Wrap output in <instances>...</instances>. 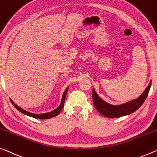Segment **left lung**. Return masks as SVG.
Listing matches in <instances>:
<instances>
[{"label":"left lung","mask_w":157,"mask_h":157,"mask_svg":"<svg viewBox=\"0 0 157 157\" xmlns=\"http://www.w3.org/2000/svg\"><path fill=\"white\" fill-rule=\"evenodd\" d=\"M151 82L150 81L147 87L138 98L129 101L120 105H113L107 103L106 102L97 95L94 89L92 90V98H93L94 105L96 110L100 113L102 115L109 118H117L120 117L127 115L133 113L143 105L145 101L147 96L148 95L149 91L150 89Z\"/></svg>","instance_id":"obj_1"}]
</instances>
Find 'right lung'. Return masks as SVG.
Instances as JSON below:
<instances>
[{
	"mask_svg": "<svg viewBox=\"0 0 157 157\" xmlns=\"http://www.w3.org/2000/svg\"><path fill=\"white\" fill-rule=\"evenodd\" d=\"M68 87H67L66 89V90L64 91V92H63V97H62V100H61L60 105H59L58 108H57L56 109H55V110H54L50 112V113H43V114H33V113H29V112L24 110V109L19 108V107L17 106L16 104L14 103V102L11 100V99H10V101H11V103H12V105H13L14 107H15V108L17 109V110H18L19 112H21V113L26 114V115H28V116L31 117H33V118H36V119H50L52 117H56V115H58V114H59V113H60V112L61 111L62 109H63V106H64V102H65L66 96L67 91H68Z\"/></svg>",
	"mask_w": 157,
	"mask_h": 157,
	"instance_id": "obj_1",
	"label": "right lung"
}]
</instances>
